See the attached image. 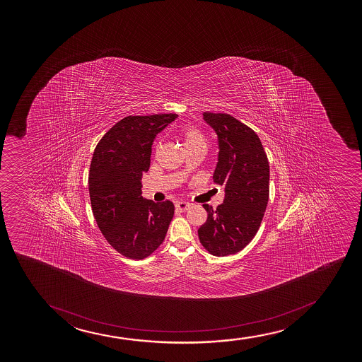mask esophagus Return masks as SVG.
I'll use <instances>...</instances> for the list:
<instances>
[{"instance_id":"34e87169","label":"esophagus","mask_w":362,"mask_h":362,"mask_svg":"<svg viewBox=\"0 0 362 362\" xmlns=\"http://www.w3.org/2000/svg\"><path fill=\"white\" fill-rule=\"evenodd\" d=\"M176 210H179V211H186L189 208V204L186 203V202H179V203H176Z\"/></svg>"}]
</instances>
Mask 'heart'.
I'll return each mask as SVG.
<instances>
[{
  "label": "heart",
  "mask_w": 362,
  "mask_h": 362,
  "mask_svg": "<svg viewBox=\"0 0 362 362\" xmlns=\"http://www.w3.org/2000/svg\"><path fill=\"white\" fill-rule=\"evenodd\" d=\"M181 137H182L183 145L186 147V150L198 147V146H206V140H205L202 132L197 129V128H193V127L182 130Z\"/></svg>",
  "instance_id": "heart-1"
}]
</instances>
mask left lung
Returning <instances> with one entry per match:
<instances>
[{
  "label": "left lung",
  "instance_id": "1",
  "mask_svg": "<svg viewBox=\"0 0 362 362\" xmlns=\"http://www.w3.org/2000/svg\"><path fill=\"white\" fill-rule=\"evenodd\" d=\"M218 136L214 182L225 188L215 210L198 229L200 244L214 256L237 254L254 239L269 199V163L257 134L227 113L204 112Z\"/></svg>",
  "mask_w": 362,
  "mask_h": 362
}]
</instances>
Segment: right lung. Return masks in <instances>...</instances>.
I'll return each instance as SVG.
<instances>
[{
	"instance_id": "1",
	"label": "right lung",
	"mask_w": 362,
	"mask_h": 362,
	"mask_svg": "<svg viewBox=\"0 0 362 362\" xmlns=\"http://www.w3.org/2000/svg\"><path fill=\"white\" fill-rule=\"evenodd\" d=\"M176 117H124L101 137L93 154L88 176L93 215L108 244L130 259L153 254L174 216L170 200L142 198L141 177L150 169L154 137Z\"/></svg>"
}]
</instances>
